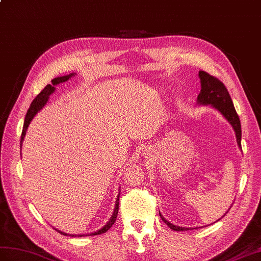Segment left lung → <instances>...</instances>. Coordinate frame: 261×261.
<instances>
[{"label":"left lung","mask_w":261,"mask_h":261,"mask_svg":"<svg viewBox=\"0 0 261 261\" xmlns=\"http://www.w3.org/2000/svg\"><path fill=\"white\" fill-rule=\"evenodd\" d=\"M199 77H200V83H201V90H200V93L198 95L197 105L210 106L211 108L216 109L218 112H220L222 114V117L225 118L230 123V125L232 126V129L236 133V139H237L238 147L241 150V124H240L238 114L236 112V109L233 107L232 100L230 98L228 90L226 89L225 86H223V83L221 81L218 80L217 77L210 75L209 73H207V72L199 71ZM159 215L161 219L165 221L166 225L170 229L175 230V231H185V230L191 229V228L175 226L173 223L169 222L166 218L161 215L160 211H159Z\"/></svg>","instance_id":"left-lung-1"}]
</instances>
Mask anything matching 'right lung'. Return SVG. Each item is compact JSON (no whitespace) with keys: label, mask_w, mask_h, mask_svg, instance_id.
Here are the masks:
<instances>
[{"label":"right lung","mask_w":261,"mask_h":261,"mask_svg":"<svg viewBox=\"0 0 261 261\" xmlns=\"http://www.w3.org/2000/svg\"><path fill=\"white\" fill-rule=\"evenodd\" d=\"M75 74L76 73H70L68 75L54 77L52 80V84H47V86L43 90H42L38 95H36V98L33 100V102L31 103V106H30V108H29L25 119H24V124H23V130H22V136H21V142H20L21 148H22L24 137H25V135H27V131H28L30 123H31V121L33 120V118L36 116V114H38V112H40L42 109L45 107L46 102L48 101V98H50V95L54 92V91H56V86H58V84H60V83H63L65 81H68L69 79H71L72 76H74ZM119 198H120V192H119L118 198L116 200V205H114V210H113V214L110 218V220H109L106 223V226H103L99 230H96V231L90 232V233H82V234H69V233L61 231V230H58L56 228H54V229H56L59 233H61L63 236H70V237H76V236H77V237H82V236H95V234H101L103 232H106L112 227V225H114V222H116L118 211H119Z\"/></svg>","instance_id":"obj_1"}]
</instances>
